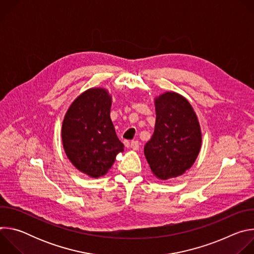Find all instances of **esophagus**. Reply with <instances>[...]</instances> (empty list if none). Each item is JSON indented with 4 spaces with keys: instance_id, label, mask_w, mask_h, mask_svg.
<instances>
[{
    "instance_id": "obj_1",
    "label": "esophagus",
    "mask_w": 254,
    "mask_h": 254,
    "mask_svg": "<svg viewBox=\"0 0 254 254\" xmlns=\"http://www.w3.org/2000/svg\"><path fill=\"white\" fill-rule=\"evenodd\" d=\"M130 148L133 150V151H137L139 149V142L138 140H132L130 142Z\"/></svg>"
}]
</instances>
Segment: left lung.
I'll return each instance as SVG.
<instances>
[{"mask_svg":"<svg viewBox=\"0 0 254 254\" xmlns=\"http://www.w3.org/2000/svg\"><path fill=\"white\" fill-rule=\"evenodd\" d=\"M155 105V130L143 152L153 174L168 180L184 174L194 164L201 149V128L184 96L166 92L156 98Z\"/></svg>","mask_w":254,"mask_h":254,"instance_id":"1","label":"left lung"}]
</instances>
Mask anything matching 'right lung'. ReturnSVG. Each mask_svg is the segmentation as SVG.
I'll use <instances>...</instances> for the list:
<instances>
[{
  "label": "right lung",
  "instance_id": "add662e5",
  "mask_svg": "<svg viewBox=\"0 0 254 254\" xmlns=\"http://www.w3.org/2000/svg\"><path fill=\"white\" fill-rule=\"evenodd\" d=\"M112 96L103 88L81 93L68 108L62 124V142L67 158L92 178L105 175L124 152L111 120Z\"/></svg>",
  "mask_w": 254,
  "mask_h": 254
}]
</instances>
